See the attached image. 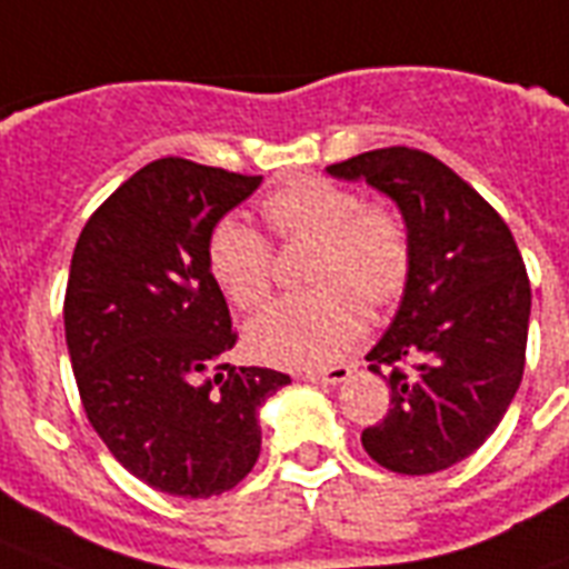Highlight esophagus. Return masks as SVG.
<instances>
[{"instance_id":"34e87169","label":"esophagus","mask_w":569,"mask_h":569,"mask_svg":"<svg viewBox=\"0 0 569 569\" xmlns=\"http://www.w3.org/2000/svg\"><path fill=\"white\" fill-rule=\"evenodd\" d=\"M350 368L347 365H332V368H323V371H306L302 380L315 382V386H338V382L350 380Z\"/></svg>"}]
</instances>
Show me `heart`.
Here are the masks:
<instances>
[{
  "mask_svg": "<svg viewBox=\"0 0 569 569\" xmlns=\"http://www.w3.org/2000/svg\"><path fill=\"white\" fill-rule=\"evenodd\" d=\"M263 216L281 240H317L315 284L254 317L246 341L261 362L320 368L345 356L368 329V308L389 306L409 276L407 224L389 207H365L353 189L302 178L272 192ZM207 270L234 306L258 308L272 288L270 240L240 216H224L207 237Z\"/></svg>",
  "mask_w": 569,
  "mask_h": 569,
  "instance_id": "heart-1",
  "label": "heart"
}]
</instances>
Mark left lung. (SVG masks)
Masks as SVG:
<instances>
[{
	"instance_id": "8db88e82",
	"label": "left lung",
	"mask_w": 569,
	"mask_h": 569,
	"mask_svg": "<svg viewBox=\"0 0 569 569\" xmlns=\"http://www.w3.org/2000/svg\"><path fill=\"white\" fill-rule=\"evenodd\" d=\"M326 171L389 196L409 234L398 315L368 353L391 409L362 430L365 451L398 475L442 472L487 442L522 382L531 284L517 240L425 151L380 148Z\"/></svg>"
}]
</instances>
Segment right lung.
Instances as JSON below:
<instances>
[{
    "label": "right lung",
    "instance_id": "add662e5",
    "mask_svg": "<svg viewBox=\"0 0 569 569\" xmlns=\"http://www.w3.org/2000/svg\"><path fill=\"white\" fill-rule=\"evenodd\" d=\"M261 178L166 157L88 219L70 261L64 338L86 416L118 463L169 496L210 499L252 472L272 368L222 356L237 332L207 237Z\"/></svg>",
    "mask_w": 569,
    "mask_h": 569
}]
</instances>
